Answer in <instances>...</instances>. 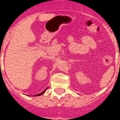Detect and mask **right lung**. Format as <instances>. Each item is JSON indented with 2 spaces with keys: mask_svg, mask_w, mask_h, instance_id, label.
I'll list each match as a JSON object with an SVG mask.
<instances>
[{
  "mask_svg": "<svg viewBox=\"0 0 120 120\" xmlns=\"http://www.w3.org/2000/svg\"><path fill=\"white\" fill-rule=\"evenodd\" d=\"M48 88H46V89H45V90H43V91H42V92H41V93H40V94H37V95H34V96H40V95H42V94H44L45 92V91H46V89H48Z\"/></svg>",
  "mask_w": 120,
  "mask_h": 120,
  "instance_id": "1",
  "label": "right lung"
}]
</instances>
